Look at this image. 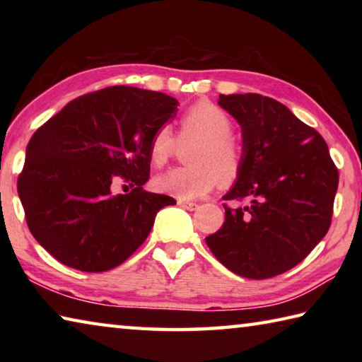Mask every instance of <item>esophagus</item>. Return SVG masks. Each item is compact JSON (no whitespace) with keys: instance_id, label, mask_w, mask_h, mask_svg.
I'll use <instances>...</instances> for the list:
<instances>
[{"instance_id":"obj_1","label":"esophagus","mask_w":362,"mask_h":362,"mask_svg":"<svg viewBox=\"0 0 362 362\" xmlns=\"http://www.w3.org/2000/svg\"><path fill=\"white\" fill-rule=\"evenodd\" d=\"M177 204L183 207V209H187V211H194L196 207H198V204H196V203H192V201H183V199L177 201Z\"/></svg>"}]
</instances>
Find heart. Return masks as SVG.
Here are the masks:
<instances>
[{"label":"heart","mask_w":362,"mask_h":362,"mask_svg":"<svg viewBox=\"0 0 362 362\" xmlns=\"http://www.w3.org/2000/svg\"><path fill=\"white\" fill-rule=\"evenodd\" d=\"M180 140L198 139L188 155L189 166L170 169L153 180L158 192L179 199H196L240 173L241 151L231 139L233 122L222 108L211 102H198L189 107L179 121ZM175 150V137L168 124L159 126L148 144V156L155 168L169 161Z\"/></svg>","instance_id":"obj_1"}]
</instances>
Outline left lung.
Listing matches in <instances>:
<instances>
[{"label":"left lung","instance_id":"obj_1","mask_svg":"<svg viewBox=\"0 0 362 362\" xmlns=\"http://www.w3.org/2000/svg\"><path fill=\"white\" fill-rule=\"evenodd\" d=\"M241 126L243 156L225 222L206 238L216 259L243 278L267 279L302 262L330 226L339 170L327 144L283 103L260 94L218 97Z\"/></svg>","mask_w":362,"mask_h":362}]
</instances>
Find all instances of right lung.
I'll return each instance as SVG.
<instances>
[{"label":"right lung","mask_w":362,"mask_h":362,"mask_svg":"<svg viewBox=\"0 0 362 362\" xmlns=\"http://www.w3.org/2000/svg\"><path fill=\"white\" fill-rule=\"evenodd\" d=\"M177 105L163 93L112 86L66 103L33 134L17 192L30 231L54 259L100 273L142 246L158 211L175 204L144 185L150 139ZM119 178L129 194L111 193Z\"/></svg>","instance_id":"right-lung-1"}]
</instances>
